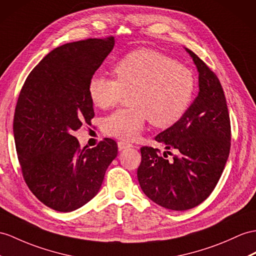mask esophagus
<instances>
[{"label": "esophagus", "mask_w": 256, "mask_h": 256, "mask_svg": "<svg viewBox=\"0 0 256 256\" xmlns=\"http://www.w3.org/2000/svg\"><path fill=\"white\" fill-rule=\"evenodd\" d=\"M117 146H118V150H120V151H122V150H124V148L132 146V144H130V143H128L126 141H118Z\"/></svg>", "instance_id": "34e87169"}]
</instances>
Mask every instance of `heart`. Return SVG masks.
Here are the masks:
<instances>
[{
  "label": "heart",
  "mask_w": 256,
  "mask_h": 256,
  "mask_svg": "<svg viewBox=\"0 0 256 256\" xmlns=\"http://www.w3.org/2000/svg\"><path fill=\"white\" fill-rule=\"evenodd\" d=\"M116 79L93 74L88 84L91 102L106 110L129 94L130 108L118 110L103 120L104 132L132 140L148 120L158 128L170 127L189 108L196 79L188 67L152 50H136L114 66Z\"/></svg>",
  "instance_id": "1"
}]
</instances>
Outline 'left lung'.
Wrapping results in <instances>:
<instances>
[{
	"mask_svg": "<svg viewBox=\"0 0 256 256\" xmlns=\"http://www.w3.org/2000/svg\"><path fill=\"white\" fill-rule=\"evenodd\" d=\"M198 94L180 120L155 136L167 150L142 146L138 180L153 202L186 210L206 200L220 180L230 152V118L222 86L214 72L193 53ZM172 150L175 154L171 153ZM167 154L173 155L168 160Z\"/></svg>",
	"mask_w": 256,
	"mask_h": 256,
	"instance_id": "left-lung-1",
	"label": "left lung"
}]
</instances>
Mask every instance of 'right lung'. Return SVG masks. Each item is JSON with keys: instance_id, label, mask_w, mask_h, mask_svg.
Here are the masks:
<instances>
[{"instance_id": "right-lung-1", "label": "right lung", "mask_w": 256, "mask_h": 256, "mask_svg": "<svg viewBox=\"0 0 256 256\" xmlns=\"http://www.w3.org/2000/svg\"><path fill=\"white\" fill-rule=\"evenodd\" d=\"M115 44L91 38L54 48L29 74L14 114V138L22 177L38 200L58 212L88 203L117 156L105 138L80 148L74 132L94 117L88 84Z\"/></svg>"}]
</instances>
